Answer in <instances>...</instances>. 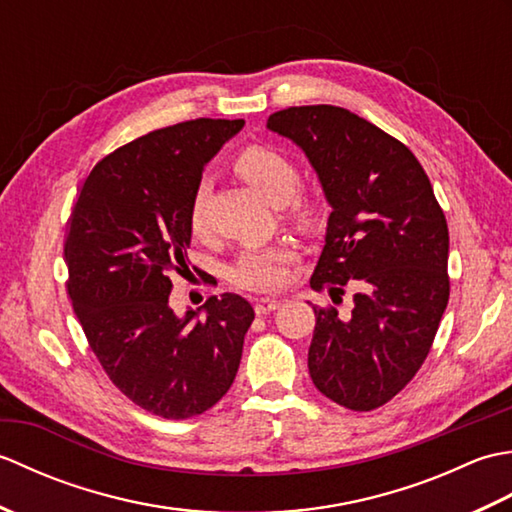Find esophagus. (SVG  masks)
I'll list each match as a JSON object with an SVG mask.
<instances>
[{"label": "esophagus", "instance_id": "1", "mask_svg": "<svg viewBox=\"0 0 512 512\" xmlns=\"http://www.w3.org/2000/svg\"><path fill=\"white\" fill-rule=\"evenodd\" d=\"M277 308H281V301H277V299H257L255 301V312L259 314V317H262V314L275 312Z\"/></svg>", "mask_w": 512, "mask_h": 512}]
</instances>
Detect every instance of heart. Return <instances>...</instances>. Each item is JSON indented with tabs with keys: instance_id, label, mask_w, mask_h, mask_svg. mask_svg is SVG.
<instances>
[{
	"instance_id": "1",
	"label": "heart",
	"mask_w": 512,
	"mask_h": 512,
	"mask_svg": "<svg viewBox=\"0 0 512 512\" xmlns=\"http://www.w3.org/2000/svg\"><path fill=\"white\" fill-rule=\"evenodd\" d=\"M233 169L244 178L264 200L281 204L286 222L299 233H317L325 220V209L319 198L297 191L301 173L286 154L268 145H248L237 151ZM189 226L195 235L204 231V189L198 187L189 206ZM297 259V250L290 244L253 246L239 253L228 268V279L237 288L250 292H273L284 286L288 266Z\"/></svg>"
}]
</instances>
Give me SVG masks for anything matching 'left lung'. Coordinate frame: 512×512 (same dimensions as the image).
<instances>
[{
	"label": "left lung",
	"mask_w": 512,
	"mask_h": 512,
	"mask_svg": "<svg viewBox=\"0 0 512 512\" xmlns=\"http://www.w3.org/2000/svg\"><path fill=\"white\" fill-rule=\"evenodd\" d=\"M306 151L332 204L312 290L354 306H312L314 387L352 411L383 407L427 358L449 303V226L418 158L398 138L334 105L270 114Z\"/></svg>",
	"instance_id": "8db88e82"
}]
</instances>
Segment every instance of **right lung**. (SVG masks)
<instances>
[{
  "label": "right lung",
  "mask_w": 512,
  "mask_h": 512,
  "mask_svg": "<svg viewBox=\"0 0 512 512\" xmlns=\"http://www.w3.org/2000/svg\"><path fill=\"white\" fill-rule=\"evenodd\" d=\"M244 121L195 118L118 147L90 171L70 215L68 295L90 350L123 394L184 420L231 389L255 319L239 295L211 297L206 317L169 308L171 277L189 273V206L202 169Z\"/></svg>",
  "instance_id": "obj_1"
}]
</instances>
